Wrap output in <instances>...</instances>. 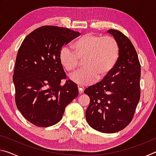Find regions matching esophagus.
<instances>
[{
  "mask_svg": "<svg viewBox=\"0 0 156 156\" xmlns=\"http://www.w3.org/2000/svg\"><path fill=\"white\" fill-rule=\"evenodd\" d=\"M78 92H79V94H83V91H84V87H83L82 86H78Z\"/></svg>",
  "mask_w": 156,
  "mask_h": 156,
  "instance_id": "1",
  "label": "esophagus"
}]
</instances>
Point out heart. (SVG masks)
I'll return each instance as SVG.
<instances>
[{"mask_svg":"<svg viewBox=\"0 0 156 156\" xmlns=\"http://www.w3.org/2000/svg\"><path fill=\"white\" fill-rule=\"evenodd\" d=\"M72 50L63 47L59 61L67 72H73L80 61L84 69L69 76L73 83L87 85L105 80L115 67L119 58V47L114 38L87 34L79 37L72 44Z\"/></svg>","mask_w":156,"mask_h":156,"instance_id":"b5f03b06","label":"heart"}]
</instances>
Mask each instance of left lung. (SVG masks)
I'll list each match as a JSON object with an SVG mask.
<instances>
[{"instance_id":"left-lung-1","label":"left lung","mask_w":156,"mask_h":156,"mask_svg":"<svg viewBox=\"0 0 156 156\" xmlns=\"http://www.w3.org/2000/svg\"><path fill=\"white\" fill-rule=\"evenodd\" d=\"M119 47V58L109 76L84 89L90 102L86 110L89 126L102 133L122 130L131 122L140 98L141 68L130 40L120 31L109 30Z\"/></svg>"}]
</instances>
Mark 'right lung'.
I'll return each instance as SVG.
<instances>
[{
  "label": "right lung",
  "instance_id": "add662e5",
  "mask_svg": "<svg viewBox=\"0 0 156 156\" xmlns=\"http://www.w3.org/2000/svg\"><path fill=\"white\" fill-rule=\"evenodd\" d=\"M80 35L67 28L43 26L31 32L18 49L13 82L18 109L41 127L56 125L65 107L78 96L76 84L67 80L59 61L62 46Z\"/></svg>",
  "mask_w": 156,
  "mask_h": 156
}]
</instances>
